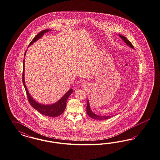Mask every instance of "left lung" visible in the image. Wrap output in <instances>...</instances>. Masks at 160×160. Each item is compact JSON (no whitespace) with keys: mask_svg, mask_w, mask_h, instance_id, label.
I'll list each match as a JSON object with an SVG mask.
<instances>
[{"mask_svg":"<svg viewBox=\"0 0 160 160\" xmlns=\"http://www.w3.org/2000/svg\"><path fill=\"white\" fill-rule=\"evenodd\" d=\"M119 35V37L124 41V42H125L128 46H129V47H131L132 48H134V47L133 46L132 43H131L125 37H124V36H123V35ZM86 109H87V113L88 114V116H90V118H93V119H96V120H100V121H101V120H105V119H108L110 118V117H112V116H99V115H98L94 114L93 112H92V111L90 109L88 100V103H87V106H86Z\"/></svg>","mask_w":160,"mask_h":160,"instance_id":"left-lung-1","label":"left lung"}]
</instances>
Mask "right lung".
I'll use <instances>...</instances> for the list:
<instances>
[{"label": "right lung", "mask_w": 160, "mask_h": 160, "mask_svg": "<svg viewBox=\"0 0 160 160\" xmlns=\"http://www.w3.org/2000/svg\"><path fill=\"white\" fill-rule=\"evenodd\" d=\"M49 31H50V29H46V30H44V31H42L41 32H40L38 35H37L34 37V38L30 42V44H29V46L31 45V44H33L34 42H35L36 41H37L38 39L40 38L44 33H47ZM26 51L25 52V55L26 54ZM24 60H23V73H22V82H23V84L24 86V88H25L28 101H29L30 105H31L32 106V108H33L35 109L38 111L40 113H41L42 115H45V116H49L51 118H55L57 116H60L64 112V109H66L67 100L68 99V97L70 96V95L72 93L73 90L72 88H70L66 93L61 98V99L54 104L45 105L39 103L35 101L33 99V98L31 97L30 94L29 93L28 89L27 88V86H25V79H24V70H25L24 69V67H25Z\"/></svg>", "instance_id": "add662e5"}]
</instances>
